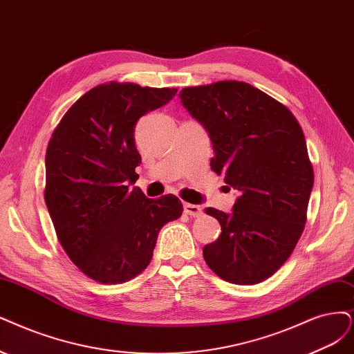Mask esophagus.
<instances>
[{
	"instance_id": "1",
	"label": "esophagus",
	"mask_w": 354,
	"mask_h": 354,
	"mask_svg": "<svg viewBox=\"0 0 354 354\" xmlns=\"http://www.w3.org/2000/svg\"><path fill=\"white\" fill-rule=\"evenodd\" d=\"M184 212H185V214H188L191 217H200L203 214V208L200 205L185 203L184 204Z\"/></svg>"
}]
</instances>
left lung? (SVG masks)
Instances as JSON below:
<instances>
[{"instance_id": "1", "label": "left lung", "mask_w": 354, "mask_h": 354, "mask_svg": "<svg viewBox=\"0 0 354 354\" xmlns=\"http://www.w3.org/2000/svg\"><path fill=\"white\" fill-rule=\"evenodd\" d=\"M179 97L212 140V170L239 192L230 213L205 210L221 226L204 246L205 263L233 284L264 281L306 223L313 169L304 131L284 104L243 82L185 87Z\"/></svg>"}]
</instances>
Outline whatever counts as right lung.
Returning a JSON list of instances; mask_svg holds the SVG:
<instances>
[{
	"mask_svg": "<svg viewBox=\"0 0 354 354\" xmlns=\"http://www.w3.org/2000/svg\"><path fill=\"white\" fill-rule=\"evenodd\" d=\"M176 91L100 84L73 104L49 140V216L64 251L99 283H124L146 270L160 229L182 214V203L172 194L151 200L128 189L141 163L136 124Z\"/></svg>",
	"mask_w": 354,
	"mask_h": 354,
	"instance_id": "add662e5",
	"label": "right lung"
}]
</instances>
